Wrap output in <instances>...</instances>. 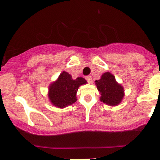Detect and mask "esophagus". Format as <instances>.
Segmentation results:
<instances>
[{
    "instance_id": "esophagus-1",
    "label": "esophagus",
    "mask_w": 160,
    "mask_h": 160,
    "mask_svg": "<svg viewBox=\"0 0 160 160\" xmlns=\"http://www.w3.org/2000/svg\"><path fill=\"white\" fill-rule=\"evenodd\" d=\"M86 80L87 81V82L90 84V83L92 82V77L91 76H86Z\"/></svg>"
}]
</instances>
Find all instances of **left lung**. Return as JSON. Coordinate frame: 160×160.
<instances>
[{"label":"left lung","instance_id":"1","mask_svg":"<svg viewBox=\"0 0 160 160\" xmlns=\"http://www.w3.org/2000/svg\"><path fill=\"white\" fill-rule=\"evenodd\" d=\"M98 91L101 97L100 100L109 106H117L124 97V89L117 84L115 77L109 72L103 73L100 80L95 81Z\"/></svg>","mask_w":160,"mask_h":160}]
</instances>
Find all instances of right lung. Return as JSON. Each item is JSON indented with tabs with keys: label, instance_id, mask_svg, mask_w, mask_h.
Segmentation results:
<instances>
[{
	"label": "right lung",
	"instance_id": "obj_1",
	"mask_svg": "<svg viewBox=\"0 0 160 160\" xmlns=\"http://www.w3.org/2000/svg\"><path fill=\"white\" fill-rule=\"evenodd\" d=\"M87 81L82 77L73 80L67 72L63 71L55 82L49 86V98L52 103L58 108H64L76 101V92L80 85Z\"/></svg>",
	"mask_w": 160,
	"mask_h": 160
}]
</instances>
